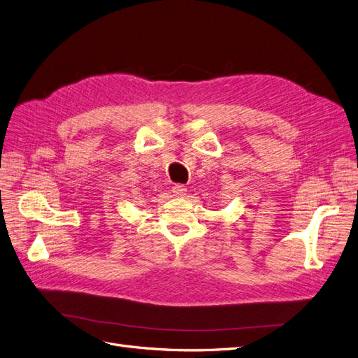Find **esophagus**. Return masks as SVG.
Here are the masks:
<instances>
[{"mask_svg":"<svg viewBox=\"0 0 358 358\" xmlns=\"http://www.w3.org/2000/svg\"><path fill=\"white\" fill-rule=\"evenodd\" d=\"M171 191H173V194H175L176 197H183L187 194L188 189H187L185 185H182V183H176V185H173Z\"/></svg>","mask_w":358,"mask_h":358,"instance_id":"1","label":"esophagus"}]
</instances>
